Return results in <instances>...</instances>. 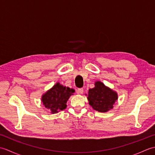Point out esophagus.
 Listing matches in <instances>:
<instances>
[{"mask_svg":"<svg viewBox=\"0 0 155 155\" xmlns=\"http://www.w3.org/2000/svg\"><path fill=\"white\" fill-rule=\"evenodd\" d=\"M78 93H80V94H83V92H84L83 88H78Z\"/></svg>","mask_w":155,"mask_h":155,"instance_id":"esophagus-1","label":"esophagus"}]
</instances>
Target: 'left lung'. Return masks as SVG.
Masks as SVG:
<instances>
[{
  "label": "left lung",
  "instance_id": "obj_1",
  "mask_svg": "<svg viewBox=\"0 0 155 155\" xmlns=\"http://www.w3.org/2000/svg\"><path fill=\"white\" fill-rule=\"evenodd\" d=\"M87 99L94 110L107 113L113 108L115 102L118 100V94L102 82L96 81L94 87L88 90Z\"/></svg>",
  "mask_w": 155,
  "mask_h": 155
}]
</instances>
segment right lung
<instances>
[{
  "instance_id": "right-lung-1",
  "label": "right lung",
  "mask_w": 155,
  "mask_h": 155,
  "mask_svg": "<svg viewBox=\"0 0 155 155\" xmlns=\"http://www.w3.org/2000/svg\"><path fill=\"white\" fill-rule=\"evenodd\" d=\"M75 91L69 87L56 83L53 87L42 95L41 102L51 113H58L67 108V103Z\"/></svg>"
}]
</instances>
